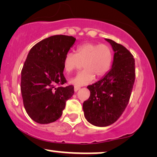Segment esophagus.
<instances>
[{
	"label": "esophagus",
	"mask_w": 157,
	"mask_h": 157,
	"mask_svg": "<svg viewBox=\"0 0 157 157\" xmlns=\"http://www.w3.org/2000/svg\"><path fill=\"white\" fill-rule=\"evenodd\" d=\"M79 89H80V87H78V86H74V91H75V92L78 91Z\"/></svg>",
	"instance_id": "obj_1"
}]
</instances>
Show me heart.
Masks as SVG:
<instances>
[{
    "label": "heart",
    "mask_w": 157,
    "mask_h": 157,
    "mask_svg": "<svg viewBox=\"0 0 157 157\" xmlns=\"http://www.w3.org/2000/svg\"><path fill=\"white\" fill-rule=\"evenodd\" d=\"M113 60V53L107 45L87 43L76 48V54L66 53L63 59V68L66 72H71L83 63L84 68L69 82L76 86L89 84L94 81L95 76L102 77L109 71Z\"/></svg>",
    "instance_id": "b5f03b06"
}]
</instances>
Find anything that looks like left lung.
I'll use <instances>...</instances> for the list:
<instances>
[{
  "label": "left lung",
  "instance_id": "8db88e82",
  "mask_svg": "<svg viewBox=\"0 0 157 157\" xmlns=\"http://www.w3.org/2000/svg\"><path fill=\"white\" fill-rule=\"evenodd\" d=\"M114 52L110 70L94 84L87 86L90 97L83 102L87 121L104 127L121 117L129 101L135 81V60L125 47L105 38Z\"/></svg>",
  "mask_w": 157,
  "mask_h": 157
}]
</instances>
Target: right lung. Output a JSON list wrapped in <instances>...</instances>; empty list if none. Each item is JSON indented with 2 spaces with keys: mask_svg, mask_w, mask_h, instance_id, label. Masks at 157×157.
<instances>
[{
  "mask_svg": "<svg viewBox=\"0 0 157 157\" xmlns=\"http://www.w3.org/2000/svg\"><path fill=\"white\" fill-rule=\"evenodd\" d=\"M75 41L73 36H50L32 47L27 56L21 71V91L25 111L36 123L59 119L66 101L74 95L73 86L56 85L66 82L63 59Z\"/></svg>",
  "mask_w": 157,
  "mask_h": 157,
  "instance_id": "add662e5",
  "label": "right lung"
}]
</instances>
